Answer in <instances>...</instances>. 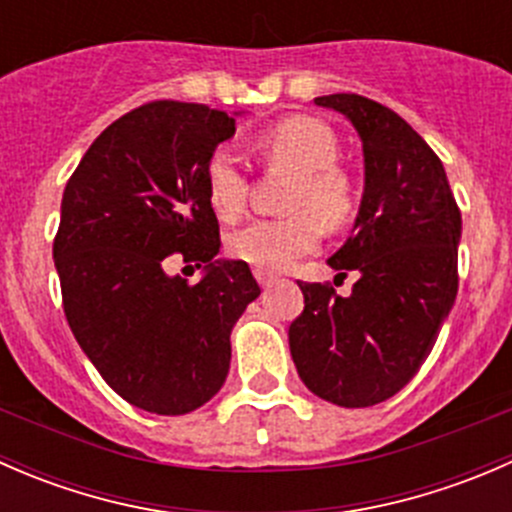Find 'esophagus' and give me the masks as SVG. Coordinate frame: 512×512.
Instances as JSON below:
<instances>
[{"mask_svg":"<svg viewBox=\"0 0 512 512\" xmlns=\"http://www.w3.org/2000/svg\"><path fill=\"white\" fill-rule=\"evenodd\" d=\"M255 280L260 282V287H272L275 285V275H270V272H265V270H255Z\"/></svg>","mask_w":512,"mask_h":512,"instance_id":"34e87169","label":"esophagus"}]
</instances>
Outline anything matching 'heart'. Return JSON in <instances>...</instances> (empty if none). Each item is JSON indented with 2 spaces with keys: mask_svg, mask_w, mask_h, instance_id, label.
Returning a JSON list of instances; mask_svg holds the SVG:
<instances>
[{
  "mask_svg": "<svg viewBox=\"0 0 512 512\" xmlns=\"http://www.w3.org/2000/svg\"><path fill=\"white\" fill-rule=\"evenodd\" d=\"M270 168L292 173L285 210L275 220H252L227 235V252L255 270L280 272L312 252L319 223L342 225L352 213V185L337 165L339 141L327 123L292 116L267 128L255 141ZM205 188L213 213L225 223L240 218L247 205V178L230 153L220 151L205 168Z\"/></svg>",
  "mask_w": 512,
  "mask_h": 512,
  "instance_id": "1",
  "label": "heart"
}]
</instances>
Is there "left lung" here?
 <instances>
[{
  "instance_id": "left-lung-1",
  "label": "left lung",
  "mask_w": 512,
  "mask_h": 512,
  "mask_svg": "<svg viewBox=\"0 0 512 512\" xmlns=\"http://www.w3.org/2000/svg\"><path fill=\"white\" fill-rule=\"evenodd\" d=\"M314 103L344 113L364 148L352 237L327 260L359 280L349 297L299 282L289 352L312 394L364 409L399 394L436 344L458 292L461 210L443 163L399 113L359 94Z\"/></svg>"
}]
</instances>
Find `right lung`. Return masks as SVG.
I'll return each instance as SVG.
<instances>
[{
  "label": "right lung",
  "mask_w": 512,
  "mask_h": 512,
  "mask_svg": "<svg viewBox=\"0 0 512 512\" xmlns=\"http://www.w3.org/2000/svg\"><path fill=\"white\" fill-rule=\"evenodd\" d=\"M232 136L235 118L218 108L146 103L91 143L61 198L66 322L103 381L151 414H188L218 394L232 327L260 297L245 262L215 260L205 168ZM173 254L206 267L198 286L164 272Z\"/></svg>",
  "instance_id": "obj_1"
}]
</instances>
